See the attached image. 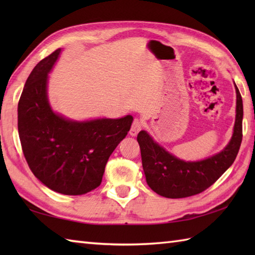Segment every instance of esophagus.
I'll list each match as a JSON object with an SVG mask.
<instances>
[{
	"label": "esophagus",
	"mask_w": 255,
	"mask_h": 255,
	"mask_svg": "<svg viewBox=\"0 0 255 255\" xmlns=\"http://www.w3.org/2000/svg\"><path fill=\"white\" fill-rule=\"evenodd\" d=\"M142 128V123L139 121V119H134V121L132 122V125H131V128L130 130H129V133H130V136H137L138 132L141 130Z\"/></svg>",
	"instance_id": "34e87169"
}]
</instances>
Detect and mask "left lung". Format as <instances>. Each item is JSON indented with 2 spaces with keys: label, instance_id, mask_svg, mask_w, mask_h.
<instances>
[{
  "label": "left lung",
  "instance_id": "left-lung-1",
  "mask_svg": "<svg viewBox=\"0 0 255 255\" xmlns=\"http://www.w3.org/2000/svg\"><path fill=\"white\" fill-rule=\"evenodd\" d=\"M236 85V84H235ZM237 92V115L234 134L221 152L198 162L175 158L154 142L147 131L137 136L141 151L145 180L153 192L167 198H184L204 192L218 180L234 163L242 141L243 105L239 89Z\"/></svg>",
  "mask_w": 255,
  "mask_h": 255
}]
</instances>
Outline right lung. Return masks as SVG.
I'll use <instances>...</instances> for the list:
<instances>
[{"label":"right lung","instance_id":"obj_1","mask_svg":"<svg viewBox=\"0 0 255 255\" xmlns=\"http://www.w3.org/2000/svg\"><path fill=\"white\" fill-rule=\"evenodd\" d=\"M61 49L32 69L18 102V134L34 175L64 195H83L99 187L105 165L127 136L132 116L72 122L53 113L47 99V79Z\"/></svg>","mask_w":255,"mask_h":255}]
</instances>
